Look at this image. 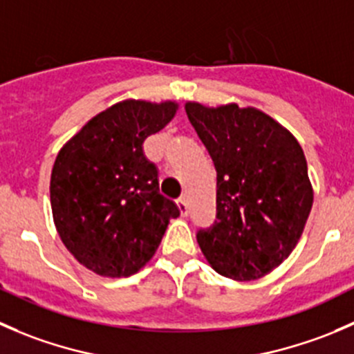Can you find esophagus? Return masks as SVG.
Segmentation results:
<instances>
[{"mask_svg": "<svg viewBox=\"0 0 354 354\" xmlns=\"http://www.w3.org/2000/svg\"><path fill=\"white\" fill-rule=\"evenodd\" d=\"M177 206H178V212H180V215H182V216H187V213H189V205H187V201H185L184 198L177 199Z\"/></svg>", "mask_w": 354, "mask_h": 354, "instance_id": "34e87169", "label": "esophagus"}]
</instances>
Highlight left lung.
Masks as SVG:
<instances>
[{"label": "left lung", "instance_id": "1", "mask_svg": "<svg viewBox=\"0 0 354 354\" xmlns=\"http://www.w3.org/2000/svg\"><path fill=\"white\" fill-rule=\"evenodd\" d=\"M216 170V220L196 234L220 275L254 281L295 250L313 205L295 136L257 108L185 103Z\"/></svg>", "mask_w": 354, "mask_h": 354}]
</instances>
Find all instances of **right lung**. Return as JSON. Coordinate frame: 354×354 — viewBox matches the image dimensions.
<instances>
[{"instance_id": "obj_1", "label": "right lung", "mask_w": 354, "mask_h": 354, "mask_svg": "<svg viewBox=\"0 0 354 354\" xmlns=\"http://www.w3.org/2000/svg\"><path fill=\"white\" fill-rule=\"evenodd\" d=\"M177 104L127 100L91 118L51 172V209L66 250L104 277H129L158 250L177 205L160 194L158 169L142 142L174 118Z\"/></svg>"}]
</instances>
